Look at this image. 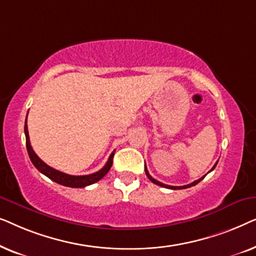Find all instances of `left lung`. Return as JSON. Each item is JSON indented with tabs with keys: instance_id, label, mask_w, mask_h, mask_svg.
Instances as JSON below:
<instances>
[{
	"instance_id": "8db88e82",
	"label": "left lung",
	"mask_w": 256,
	"mask_h": 256,
	"mask_svg": "<svg viewBox=\"0 0 256 256\" xmlns=\"http://www.w3.org/2000/svg\"><path fill=\"white\" fill-rule=\"evenodd\" d=\"M218 163V162H216ZM216 163L214 164V166H213V168L211 170H210V172H211V171L214 169V168L216 166ZM144 170H146V176H148V178L154 184H156V185H160V186H162V188H171V190H182V188H191V186H194V185H197L199 182H200L202 180H204V177L206 176H202V178H199V180H194V182H192L191 184H188V185H183V186H171V185H166V184H163V183H160V182H158V180H156L155 178H152V176H150L149 174V172H148V169H146V166H144Z\"/></svg>"
}]
</instances>
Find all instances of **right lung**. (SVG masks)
I'll use <instances>...</instances> for the list:
<instances>
[{"label":"right lung","mask_w":256,"mask_h":256,"mask_svg":"<svg viewBox=\"0 0 256 256\" xmlns=\"http://www.w3.org/2000/svg\"><path fill=\"white\" fill-rule=\"evenodd\" d=\"M28 116V115H26ZM24 132H26V149H28V154H29V157L31 160V162L38 171H40L42 174H45V176L50 178L51 180L56 182V183L64 185V186H68V188H85L87 185L94 184L96 182H99L101 178L104 176H106L108 171L112 168V164H113V157H114V152L110 154V158H108L107 163L104 164V166L102 169L96 171V172L90 174H85V176H72V174H68L62 172V171H58L54 169V168L48 166L46 163H44L40 157L36 155V152H34L32 146L30 144V138H29V132H28V126H26V124H24Z\"/></svg>","instance_id":"add662e5"}]
</instances>
